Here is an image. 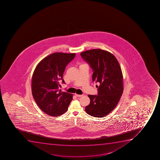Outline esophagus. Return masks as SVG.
Returning <instances> with one entry per match:
<instances>
[{
    "instance_id": "obj_1",
    "label": "esophagus",
    "mask_w": 160,
    "mask_h": 160,
    "mask_svg": "<svg viewBox=\"0 0 160 160\" xmlns=\"http://www.w3.org/2000/svg\"><path fill=\"white\" fill-rule=\"evenodd\" d=\"M75 95L77 97H81L83 96V95H79V94H75Z\"/></svg>"
}]
</instances>
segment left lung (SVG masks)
<instances>
[{
    "instance_id": "obj_1",
    "label": "left lung",
    "mask_w": 160,
    "mask_h": 160,
    "mask_svg": "<svg viewBox=\"0 0 160 160\" xmlns=\"http://www.w3.org/2000/svg\"><path fill=\"white\" fill-rule=\"evenodd\" d=\"M93 73L92 81L100 83L98 95H88L90 103L85 108L89 115L103 117L115 108L123 91V76L117 59L112 53L93 49L80 53Z\"/></svg>"
}]
</instances>
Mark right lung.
<instances>
[{"label":"right lung","instance_id":"add662e5","mask_svg":"<svg viewBox=\"0 0 160 160\" xmlns=\"http://www.w3.org/2000/svg\"><path fill=\"white\" fill-rule=\"evenodd\" d=\"M75 53L54 52L38 64L32 78V93L38 107L45 113L59 116L66 112L72 100V94L59 90L67 65L73 60Z\"/></svg>","mask_w":160,"mask_h":160}]
</instances>
